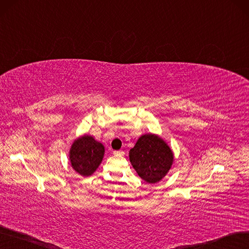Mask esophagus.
<instances>
[{
	"label": "esophagus",
	"instance_id": "esophagus-1",
	"mask_svg": "<svg viewBox=\"0 0 249 249\" xmlns=\"http://www.w3.org/2000/svg\"><path fill=\"white\" fill-rule=\"evenodd\" d=\"M113 154H114V155H123V154H124V151H122V150H114V151H113Z\"/></svg>",
	"mask_w": 249,
	"mask_h": 249
}]
</instances>
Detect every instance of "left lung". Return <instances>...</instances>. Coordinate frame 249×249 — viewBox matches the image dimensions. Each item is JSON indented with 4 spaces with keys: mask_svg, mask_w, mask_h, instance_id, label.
<instances>
[{
    "mask_svg": "<svg viewBox=\"0 0 249 249\" xmlns=\"http://www.w3.org/2000/svg\"><path fill=\"white\" fill-rule=\"evenodd\" d=\"M130 161L145 182L154 184L167 174L173 164L174 155L161 138L148 134L139 138L130 150Z\"/></svg>",
    "mask_w": 249,
    "mask_h": 249,
    "instance_id": "8db88e82",
    "label": "left lung"
}]
</instances>
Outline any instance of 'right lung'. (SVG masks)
<instances>
[{
	"instance_id": "obj_1",
	"label": "right lung",
	"mask_w": 249,
	"mask_h": 249,
	"mask_svg": "<svg viewBox=\"0 0 249 249\" xmlns=\"http://www.w3.org/2000/svg\"><path fill=\"white\" fill-rule=\"evenodd\" d=\"M104 146L91 136L78 138L71 149V162L74 171L84 177L91 176L101 163Z\"/></svg>"
}]
</instances>
